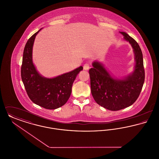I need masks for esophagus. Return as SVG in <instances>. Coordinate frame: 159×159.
<instances>
[{
	"instance_id": "1",
	"label": "esophagus",
	"mask_w": 159,
	"mask_h": 159,
	"mask_svg": "<svg viewBox=\"0 0 159 159\" xmlns=\"http://www.w3.org/2000/svg\"><path fill=\"white\" fill-rule=\"evenodd\" d=\"M83 69L84 70H88L89 69V64L86 63V64H84V66H83Z\"/></svg>"
}]
</instances>
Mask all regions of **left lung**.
<instances>
[{
  "label": "left lung",
  "mask_w": 159,
  "mask_h": 159,
  "mask_svg": "<svg viewBox=\"0 0 159 159\" xmlns=\"http://www.w3.org/2000/svg\"><path fill=\"white\" fill-rule=\"evenodd\" d=\"M134 49L135 66L130 75L120 79L114 78L104 66L92 63L89 73L92 95L95 102L111 111H117L132 105L138 98L145 79L143 56L136 41L125 32H120Z\"/></svg>",
  "instance_id": "1"
}]
</instances>
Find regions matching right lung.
<instances>
[{"label": "right lung", "mask_w": 159, "mask_h": 159, "mask_svg": "<svg viewBox=\"0 0 159 159\" xmlns=\"http://www.w3.org/2000/svg\"><path fill=\"white\" fill-rule=\"evenodd\" d=\"M41 29L28 40L24 47L21 75L25 89L31 100L46 109L53 110L67 102L71 93L73 83L77 75L83 70V67L80 66L53 78L41 76L32 60L34 41Z\"/></svg>", "instance_id": "add662e5"}]
</instances>
